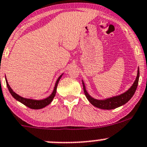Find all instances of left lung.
Listing matches in <instances>:
<instances>
[{
    "label": "left lung",
    "instance_id": "8db88e82",
    "mask_svg": "<svg viewBox=\"0 0 147 147\" xmlns=\"http://www.w3.org/2000/svg\"><path fill=\"white\" fill-rule=\"evenodd\" d=\"M139 69H138L137 77V78H136V80L134 81V84H133L132 86L130 87L129 90H128L126 92L123 93V94H120L119 96H116V97L106 99V100H96V99L92 98V97L87 93V92L86 91L84 84V83L82 82L83 89H84V94H85L87 100H89V102H90L92 105H94V107H96L100 108V109H113L117 107H119L124 105V104H126L131 98V97H133L136 90H137L138 82H139Z\"/></svg>",
    "mask_w": 147,
    "mask_h": 147
}]
</instances>
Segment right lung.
<instances>
[{"mask_svg":"<svg viewBox=\"0 0 147 147\" xmlns=\"http://www.w3.org/2000/svg\"><path fill=\"white\" fill-rule=\"evenodd\" d=\"M61 75L60 77L58 78L57 79V82L55 83V88L54 90H53V93L49 96L48 97H47L46 99H44V100H30V99H26V98H23V97H20L19 96L18 94H17L16 93H15L13 91L11 88H10V85L8 84V82H7V80H6V84H7V87H8V90H9L10 93L11 94V95L16 99V100L19 101L20 102H21L22 104H23L24 105L27 106L28 107L30 108V109H42V108L45 107L47 106V105H50L51 103V102L53 101V98L55 97L56 94V90H57V84H58L59 80H60L62 77Z\"/></svg>","mask_w":147,"mask_h":147,"instance_id":"1","label":"right lung"}]
</instances>
